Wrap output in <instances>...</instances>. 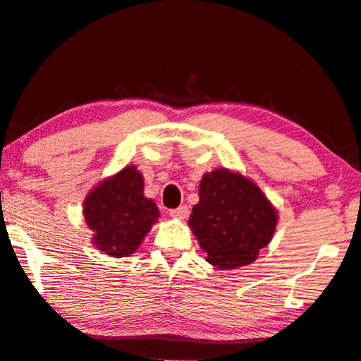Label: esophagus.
I'll use <instances>...</instances> for the list:
<instances>
[{
  "label": "esophagus",
  "instance_id": "obj_1",
  "mask_svg": "<svg viewBox=\"0 0 361 361\" xmlns=\"http://www.w3.org/2000/svg\"><path fill=\"white\" fill-rule=\"evenodd\" d=\"M188 215H189L188 205H180L178 209L170 210V216H173V218H176V219H186Z\"/></svg>",
  "mask_w": 361,
  "mask_h": 361
}]
</instances>
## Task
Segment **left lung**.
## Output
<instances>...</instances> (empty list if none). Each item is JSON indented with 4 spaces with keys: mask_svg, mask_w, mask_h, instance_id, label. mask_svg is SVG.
I'll return each mask as SVG.
<instances>
[{
    "mask_svg": "<svg viewBox=\"0 0 361 361\" xmlns=\"http://www.w3.org/2000/svg\"><path fill=\"white\" fill-rule=\"evenodd\" d=\"M189 226L207 261L216 269L242 267L272 240L277 212L252 180L216 169L200 180Z\"/></svg>",
    "mask_w": 361,
    "mask_h": 361,
    "instance_id": "8db88e82",
    "label": "left lung"
}]
</instances>
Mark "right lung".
I'll use <instances>...</instances> for the list:
<instances>
[{
    "instance_id": "1",
    "label": "right lung",
    "mask_w": 361,
    "mask_h": 361,
    "mask_svg": "<svg viewBox=\"0 0 361 361\" xmlns=\"http://www.w3.org/2000/svg\"><path fill=\"white\" fill-rule=\"evenodd\" d=\"M143 186L137 167L127 166L87 194L84 219L97 250L114 258L135 253L159 218L157 205L145 197Z\"/></svg>"
}]
</instances>
